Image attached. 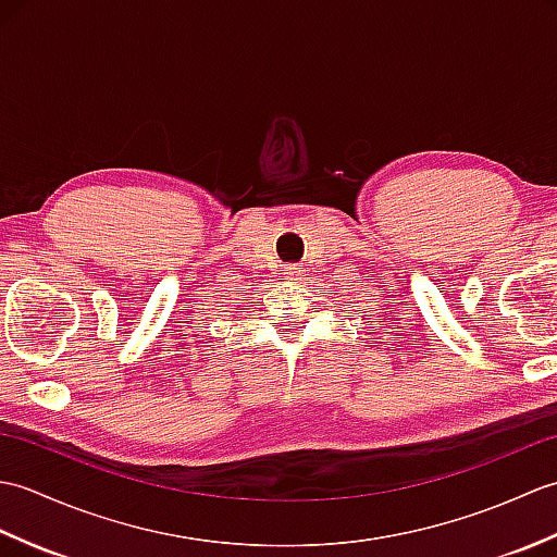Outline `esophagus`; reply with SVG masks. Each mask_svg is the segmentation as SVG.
Instances as JSON below:
<instances>
[{
    "instance_id": "obj_1",
    "label": "esophagus",
    "mask_w": 557,
    "mask_h": 557,
    "mask_svg": "<svg viewBox=\"0 0 557 557\" xmlns=\"http://www.w3.org/2000/svg\"><path fill=\"white\" fill-rule=\"evenodd\" d=\"M282 275H285V280H289V282H299L304 272L299 265H285L282 268Z\"/></svg>"
}]
</instances>
